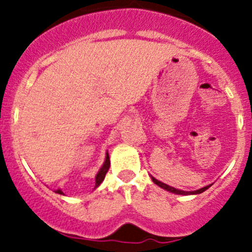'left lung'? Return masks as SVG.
I'll list each match as a JSON object with an SVG mask.
<instances>
[{"label": "left lung", "instance_id": "obj_1", "mask_svg": "<svg viewBox=\"0 0 252 252\" xmlns=\"http://www.w3.org/2000/svg\"><path fill=\"white\" fill-rule=\"evenodd\" d=\"M151 177V175H150ZM151 180H153L154 183L157 184V186H159L160 188L165 189V190H168V192L170 193H174V194H180V195H190V194H201V193H203L204 190H207V189L209 188V187L212 186V184H209V186H206L203 187V188L201 189H197V190H192V192H186V190H182V189H177V188H173V187L168 186V184L162 183V182H160V180L155 179L154 177H151Z\"/></svg>", "mask_w": 252, "mask_h": 252}]
</instances>
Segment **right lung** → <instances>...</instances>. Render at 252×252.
<instances>
[{
  "label": "right lung",
  "mask_w": 252,
  "mask_h": 252,
  "mask_svg": "<svg viewBox=\"0 0 252 252\" xmlns=\"http://www.w3.org/2000/svg\"><path fill=\"white\" fill-rule=\"evenodd\" d=\"M110 155H108V153H106V159H104V162L102 164L101 169L98 170V173L95 174V187L94 188H97V187L99 186V184L103 182L104 177H106V173L108 171V169H110ZM55 193H59V194H63V192H62V189H57L55 190Z\"/></svg>",
  "instance_id": "right-lung-1"
}]
</instances>
